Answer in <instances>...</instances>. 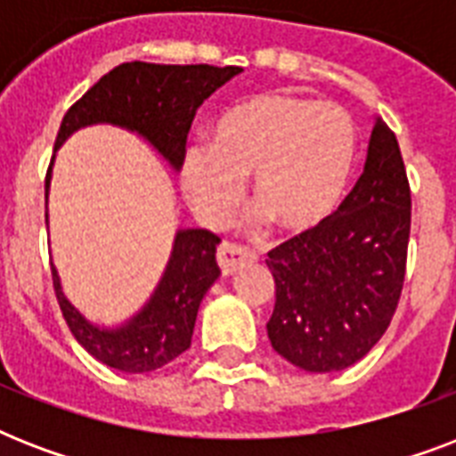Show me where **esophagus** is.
<instances>
[{
	"label": "esophagus",
	"instance_id": "34e87169",
	"mask_svg": "<svg viewBox=\"0 0 456 456\" xmlns=\"http://www.w3.org/2000/svg\"><path fill=\"white\" fill-rule=\"evenodd\" d=\"M248 260H256V253L248 248H243V246H236V243H222L220 248H217V265H220V270L224 277L229 274H234L241 265H246Z\"/></svg>",
	"mask_w": 456,
	"mask_h": 456
}]
</instances>
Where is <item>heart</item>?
<instances>
[{
    "label": "heart",
    "instance_id": "1",
    "mask_svg": "<svg viewBox=\"0 0 456 456\" xmlns=\"http://www.w3.org/2000/svg\"><path fill=\"white\" fill-rule=\"evenodd\" d=\"M353 118L336 103L291 94H257L215 123L210 146H193L182 163V189L193 213L222 227L250 179L253 206L281 234L322 227L353 172Z\"/></svg>",
    "mask_w": 456,
    "mask_h": 456
}]
</instances>
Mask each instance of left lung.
<instances>
[{
    "mask_svg": "<svg viewBox=\"0 0 456 456\" xmlns=\"http://www.w3.org/2000/svg\"><path fill=\"white\" fill-rule=\"evenodd\" d=\"M411 191L395 132L376 120L364 172L314 232L267 253L272 347L305 371H338L381 340L403 296Z\"/></svg>",
    "mask_w": 456,
    "mask_h": 456,
    "instance_id": "1",
    "label": "left lung"
}]
</instances>
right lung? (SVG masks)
Here are the masks:
<instances>
[{"mask_svg":"<svg viewBox=\"0 0 456 456\" xmlns=\"http://www.w3.org/2000/svg\"><path fill=\"white\" fill-rule=\"evenodd\" d=\"M239 66H160L132 61L113 68L82 99L68 109L56 134L59 149L75 130L96 123H110L139 132L163 153L177 170L184 163L186 134L196 109L234 75ZM52 165L46 172L49 191ZM220 236L208 229H182L175 236L170 263L151 300L137 317L120 329H99L89 324L61 291L59 274L52 267L53 291L75 340L103 364L130 374H146L165 367L167 362L191 346L193 324L199 305L208 289L220 277L215 260Z\"/></svg>","mask_w":456,"mask_h":456,"instance_id":"obj_1","label":"right lung"}]
</instances>
